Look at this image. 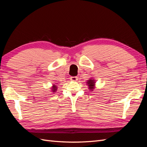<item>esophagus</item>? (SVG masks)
<instances>
[{
    "instance_id": "1",
    "label": "esophagus",
    "mask_w": 147,
    "mask_h": 147,
    "mask_svg": "<svg viewBox=\"0 0 147 147\" xmlns=\"http://www.w3.org/2000/svg\"><path fill=\"white\" fill-rule=\"evenodd\" d=\"M70 80L73 82H76L78 80V78H77V77H71Z\"/></svg>"
}]
</instances>
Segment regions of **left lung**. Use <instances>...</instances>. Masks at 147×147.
Returning a JSON list of instances; mask_svg holds the SVG:
<instances>
[{
	"label": "left lung",
	"mask_w": 147,
	"mask_h": 147,
	"mask_svg": "<svg viewBox=\"0 0 147 147\" xmlns=\"http://www.w3.org/2000/svg\"><path fill=\"white\" fill-rule=\"evenodd\" d=\"M94 83L95 82L94 80H89L87 82V84H88L89 88H90V90H92V89L94 88Z\"/></svg>",
	"instance_id": "1"
}]
</instances>
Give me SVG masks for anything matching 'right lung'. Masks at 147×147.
<instances>
[{"label":"right lung","mask_w":147,"mask_h":147,"mask_svg":"<svg viewBox=\"0 0 147 147\" xmlns=\"http://www.w3.org/2000/svg\"><path fill=\"white\" fill-rule=\"evenodd\" d=\"M56 89H57V86H56V85H54V86H53V89H52V91H53V92H55L57 90H56Z\"/></svg>","instance_id":"1"}]
</instances>
